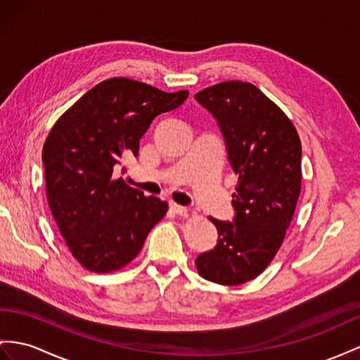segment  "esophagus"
I'll list each match as a JSON object with an SVG mask.
<instances>
[{"label":"esophagus","instance_id":"obj_1","mask_svg":"<svg viewBox=\"0 0 360 360\" xmlns=\"http://www.w3.org/2000/svg\"><path fill=\"white\" fill-rule=\"evenodd\" d=\"M170 208H172L173 213H176V214L184 216V217H187V216L190 214V210H188V208L182 207V205H178V204H174V202H172V204H170Z\"/></svg>","mask_w":360,"mask_h":360}]
</instances>
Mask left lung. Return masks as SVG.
Listing matches in <instances>:
<instances>
[{"mask_svg": "<svg viewBox=\"0 0 360 360\" xmlns=\"http://www.w3.org/2000/svg\"><path fill=\"white\" fill-rule=\"evenodd\" d=\"M195 98L217 120L238 174L236 217H210L217 245L198 257L196 268L205 280L238 285L257 278L283 245L301 191V141L288 115L248 82H222Z\"/></svg>", "mask_w": 360, "mask_h": 360, "instance_id": "1", "label": "left lung"}]
</instances>
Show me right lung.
I'll list each match as a JSON object with an SVG mask.
<instances>
[{
  "instance_id": "obj_1",
  "label": "right lung",
  "mask_w": 360,
  "mask_h": 360,
  "mask_svg": "<svg viewBox=\"0 0 360 360\" xmlns=\"http://www.w3.org/2000/svg\"><path fill=\"white\" fill-rule=\"evenodd\" d=\"M188 91L164 92L143 82H100L63 112L42 149L54 222L86 271H120L140 254L167 202L129 187L115 170L140 150L152 120L181 106Z\"/></svg>"
}]
</instances>
